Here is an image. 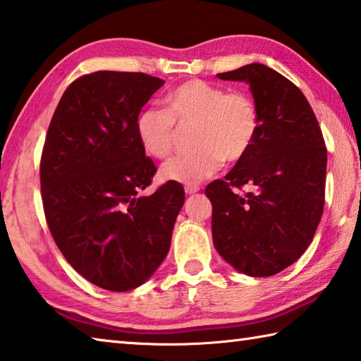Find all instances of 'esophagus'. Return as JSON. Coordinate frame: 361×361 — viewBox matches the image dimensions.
I'll use <instances>...</instances> for the list:
<instances>
[{
    "label": "esophagus",
    "mask_w": 361,
    "mask_h": 361,
    "mask_svg": "<svg viewBox=\"0 0 361 361\" xmlns=\"http://www.w3.org/2000/svg\"><path fill=\"white\" fill-rule=\"evenodd\" d=\"M199 191H200V186H197V185H186L185 186V192L189 195L199 192Z\"/></svg>",
    "instance_id": "esophagus-1"
}]
</instances>
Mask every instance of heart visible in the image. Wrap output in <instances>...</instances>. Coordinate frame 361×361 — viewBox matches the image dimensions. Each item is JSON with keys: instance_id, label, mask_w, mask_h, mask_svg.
Instances as JSON below:
<instances>
[{"instance_id": "heart-1", "label": "heart", "mask_w": 361, "mask_h": 361, "mask_svg": "<svg viewBox=\"0 0 361 361\" xmlns=\"http://www.w3.org/2000/svg\"><path fill=\"white\" fill-rule=\"evenodd\" d=\"M166 110L145 109L135 118V134L143 152L154 159L172 154L176 126H194L191 153L166 162V181L197 185L214 175L224 161L243 159L259 134L257 104L243 91H228L203 80H188L164 97Z\"/></svg>"}]
</instances>
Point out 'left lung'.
Returning a JSON list of instances; mask_svg holds the SVG:
<instances>
[{
  "label": "left lung",
  "mask_w": 361,
  "mask_h": 361,
  "mask_svg": "<svg viewBox=\"0 0 361 361\" xmlns=\"http://www.w3.org/2000/svg\"><path fill=\"white\" fill-rule=\"evenodd\" d=\"M216 77L249 85L260 128L245 158L205 189L213 205V243L235 270L273 276L301 257L322 218V130L305 94L265 64H246ZM243 185L252 191H233Z\"/></svg>",
  "instance_id": "1"
}]
</instances>
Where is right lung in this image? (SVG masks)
<instances>
[{
    "label": "right lung",
    "mask_w": 361,
    "mask_h": 361,
    "mask_svg": "<svg viewBox=\"0 0 361 361\" xmlns=\"http://www.w3.org/2000/svg\"><path fill=\"white\" fill-rule=\"evenodd\" d=\"M164 85L143 72L78 77L51 116L41 158L45 219L77 273L126 292L153 276L169 252L185 203L178 183L140 195L156 173L135 118Z\"/></svg>",
    "instance_id": "right-lung-1"
}]
</instances>
